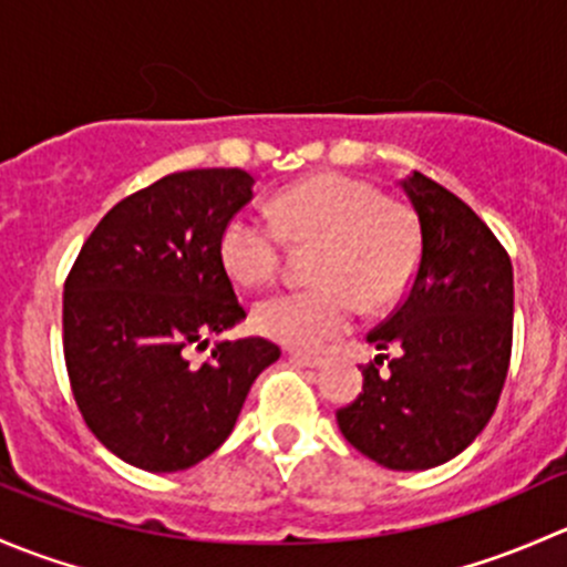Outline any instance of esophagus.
<instances>
[{
  "label": "esophagus",
  "instance_id": "obj_1",
  "mask_svg": "<svg viewBox=\"0 0 567 567\" xmlns=\"http://www.w3.org/2000/svg\"><path fill=\"white\" fill-rule=\"evenodd\" d=\"M290 359H293L296 364H305V368H320V364H323V357H318V353L290 351Z\"/></svg>",
  "mask_w": 567,
  "mask_h": 567
}]
</instances>
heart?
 Segmentation results:
<instances>
[{"label":"heart","instance_id":"1","mask_svg":"<svg viewBox=\"0 0 567 567\" xmlns=\"http://www.w3.org/2000/svg\"><path fill=\"white\" fill-rule=\"evenodd\" d=\"M271 214H233L221 227L219 255L238 285L257 288L274 279L285 244L318 241V285L279 290L251 310L255 329L282 346H326L351 329L362 305L384 310L414 279L422 249L416 214L362 177H307L274 197Z\"/></svg>","mask_w":567,"mask_h":567}]
</instances>
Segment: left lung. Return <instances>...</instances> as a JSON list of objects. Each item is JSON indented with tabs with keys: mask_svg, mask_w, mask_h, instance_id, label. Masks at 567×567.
<instances>
[{
	"mask_svg": "<svg viewBox=\"0 0 567 567\" xmlns=\"http://www.w3.org/2000/svg\"><path fill=\"white\" fill-rule=\"evenodd\" d=\"M400 186L420 221V262L398 310L368 334L381 353L337 425L370 461L422 472L463 453L499 403L513 348V266L453 192L422 173ZM384 358L388 373L379 374Z\"/></svg>",
	"mask_w": 567,
	"mask_h": 567,
	"instance_id": "8db88e82",
	"label": "left lung"
}]
</instances>
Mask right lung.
<instances>
[{
	"label": "right lung",
	"instance_id": "obj_1",
	"mask_svg": "<svg viewBox=\"0 0 567 567\" xmlns=\"http://www.w3.org/2000/svg\"><path fill=\"white\" fill-rule=\"evenodd\" d=\"M244 169H186L120 199L79 251L62 293L73 400L109 453L145 472L208 458L236 425L249 386L279 359L262 337L221 340L247 318L225 262V221L251 199Z\"/></svg>",
	"mask_w": 567,
	"mask_h": 567
}]
</instances>
